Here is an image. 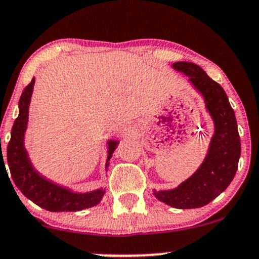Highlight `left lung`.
Returning <instances> with one entry per match:
<instances>
[{
    "label": "left lung",
    "mask_w": 259,
    "mask_h": 259,
    "mask_svg": "<svg viewBox=\"0 0 259 259\" xmlns=\"http://www.w3.org/2000/svg\"><path fill=\"white\" fill-rule=\"evenodd\" d=\"M171 66L189 77L195 90L203 96L205 110L213 120L214 133L199 168L177 188L153 189V194L173 208L192 209L207 205L231 184L241 158V139L234 110L223 88L193 62L178 61Z\"/></svg>",
    "instance_id": "obj_1"
}]
</instances>
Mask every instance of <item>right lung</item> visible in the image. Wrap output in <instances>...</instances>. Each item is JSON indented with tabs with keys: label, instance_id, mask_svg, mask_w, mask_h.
<instances>
[{
	"label": "right lung",
	"instance_id": "obj_1",
	"mask_svg": "<svg viewBox=\"0 0 259 259\" xmlns=\"http://www.w3.org/2000/svg\"><path fill=\"white\" fill-rule=\"evenodd\" d=\"M33 85H35V79H32L22 91V95L18 101V116L12 126L11 140L7 146V163L11 171V178L14 179L18 190L26 198L46 210L79 211L86 208L95 207L103 199L105 188L101 187L85 193L74 192L70 188L48 179L33 166L25 146L28 109L32 98ZM106 144H108V156H106L105 170L108 171L109 161L119 142L115 139H108ZM0 159L4 160L2 154Z\"/></svg>",
	"mask_w": 259,
	"mask_h": 259
}]
</instances>
